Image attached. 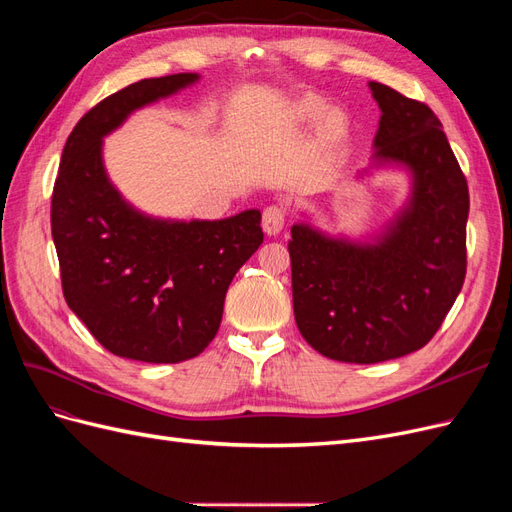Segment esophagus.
<instances>
[{"label": "esophagus", "instance_id": "esophagus-1", "mask_svg": "<svg viewBox=\"0 0 512 512\" xmlns=\"http://www.w3.org/2000/svg\"><path fill=\"white\" fill-rule=\"evenodd\" d=\"M284 222H286V213L282 207L269 205L265 211H262V228H265L269 237H275L277 232L284 228Z\"/></svg>", "mask_w": 512, "mask_h": 512}]
</instances>
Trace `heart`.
Here are the masks:
<instances>
[{"mask_svg": "<svg viewBox=\"0 0 512 512\" xmlns=\"http://www.w3.org/2000/svg\"><path fill=\"white\" fill-rule=\"evenodd\" d=\"M324 108H327V104L314 96H309L297 102L292 115L301 123H312L322 116L323 119L318 123V141L322 145H335L348 134V119L342 111H337V108H331L327 113H324Z\"/></svg>", "mask_w": 512, "mask_h": 512, "instance_id": "obj_1", "label": "heart"}]
</instances>
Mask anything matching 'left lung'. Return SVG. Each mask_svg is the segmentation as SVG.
<instances>
[{"label": "left lung", "instance_id": "obj_1", "mask_svg": "<svg viewBox=\"0 0 512 512\" xmlns=\"http://www.w3.org/2000/svg\"><path fill=\"white\" fill-rule=\"evenodd\" d=\"M369 89L382 113L369 168L406 170V205L363 241L307 222L292 224L288 241L305 342L361 365L399 359L436 335L466 280L470 211L466 177L431 108L382 83Z\"/></svg>", "mask_w": 512, "mask_h": 512}]
</instances>
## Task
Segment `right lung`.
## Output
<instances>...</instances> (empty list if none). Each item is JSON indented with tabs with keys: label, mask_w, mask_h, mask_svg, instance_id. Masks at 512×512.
I'll return each mask as SVG.
<instances>
[{
	"label": "right lung",
	"mask_w": 512,
	"mask_h": 512,
	"mask_svg": "<svg viewBox=\"0 0 512 512\" xmlns=\"http://www.w3.org/2000/svg\"><path fill=\"white\" fill-rule=\"evenodd\" d=\"M198 79L181 72L123 87L83 115L61 153L51 200L61 288L89 333L123 359L181 363L203 352L232 277L265 237L258 209L224 220L153 218L106 175L104 136Z\"/></svg>",
	"instance_id": "obj_1"
}]
</instances>
